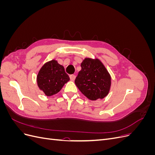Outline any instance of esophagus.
<instances>
[{"label": "esophagus", "instance_id": "1", "mask_svg": "<svg viewBox=\"0 0 155 155\" xmlns=\"http://www.w3.org/2000/svg\"><path fill=\"white\" fill-rule=\"evenodd\" d=\"M70 79L71 81H74L75 79H76V76H75V75H70Z\"/></svg>", "mask_w": 155, "mask_h": 155}]
</instances>
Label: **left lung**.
I'll use <instances>...</instances> for the list:
<instances>
[{
	"instance_id": "1",
	"label": "left lung",
	"mask_w": 155,
	"mask_h": 155,
	"mask_svg": "<svg viewBox=\"0 0 155 155\" xmlns=\"http://www.w3.org/2000/svg\"><path fill=\"white\" fill-rule=\"evenodd\" d=\"M81 67L75 79L79 90L90 100L104 99L111 86L110 75L104 64L97 58H87L83 60Z\"/></svg>"
}]
</instances>
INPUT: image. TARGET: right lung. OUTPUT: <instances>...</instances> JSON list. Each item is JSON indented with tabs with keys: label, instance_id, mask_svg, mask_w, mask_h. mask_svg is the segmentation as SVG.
<instances>
[{
	"label": "right lung",
	"instance_id": "right-lung-1",
	"mask_svg": "<svg viewBox=\"0 0 155 155\" xmlns=\"http://www.w3.org/2000/svg\"><path fill=\"white\" fill-rule=\"evenodd\" d=\"M69 80L63 66L55 59L45 63L37 76V86L47 96L58 93Z\"/></svg>",
	"mask_w": 155,
	"mask_h": 155
}]
</instances>
